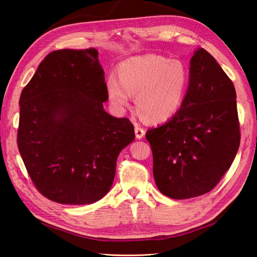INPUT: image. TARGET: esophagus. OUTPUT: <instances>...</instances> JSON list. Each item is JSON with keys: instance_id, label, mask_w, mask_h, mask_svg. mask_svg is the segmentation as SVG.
<instances>
[{"instance_id": "obj_1", "label": "esophagus", "mask_w": 257, "mask_h": 257, "mask_svg": "<svg viewBox=\"0 0 257 257\" xmlns=\"http://www.w3.org/2000/svg\"><path fill=\"white\" fill-rule=\"evenodd\" d=\"M135 135H136V138L138 139H141L145 136V130L142 126H139L138 124H135Z\"/></svg>"}]
</instances>
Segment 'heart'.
Returning <instances> with one entry per match:
<instances>
[{
  "label": "heart",
  "instance_id": "1",
  "mask_svg": "<svg viewBox=\"0 0 257 257\" xmlns=\"http://www.w3.org/2000/svg\"><path fill=\"white\" fill-rule=\"evenodd\" d=\"M190 84V71L183 61L146 54L124 61L119 78L108 77L106 90L111 104L123 109L135 95V108L147 122L160 123L180 109Z\"/></svg>",
  "mask_w": 257,
  "mask_h": 257
}]
</instances>
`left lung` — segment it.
<instances>
[{"instance_id": "left-lung-1", "label": "left lung", "mask_w": 257, "mask_h": 257, "mask_svg": "<svg viewBox=\"0 0 257 257\" xmlns=\"http://www.w3.org/2000/svg\"><path fill=\"white\" fill-rule=\"evenodd\" d=\"M190 84L172 119L147 131L159 190L174 199L211 191L229 169L240 145L236 90L215 59L199 48Z\"/></svg>"}]
</instances>
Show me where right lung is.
Listing matches in <instances>:
<instances>
[{
    "instance_id": "right-lung-1",
    "label": "right lung",
    "mask_w": 257,
    "mask_h": 257,
    "mask_svg": "<svg viewBox=\"0 0 257 257\" xmlns=\"http://www.w3.org/2000/svg\"><path fill=\"white\" fill-rule=\"evenodd\" d=\"M107 99L94 48L50 52L22 90L18 149L45 197L89 205L110 190L116 159L135 132L127 118L104 110Z\"/></svg>"
}]
</instances>
